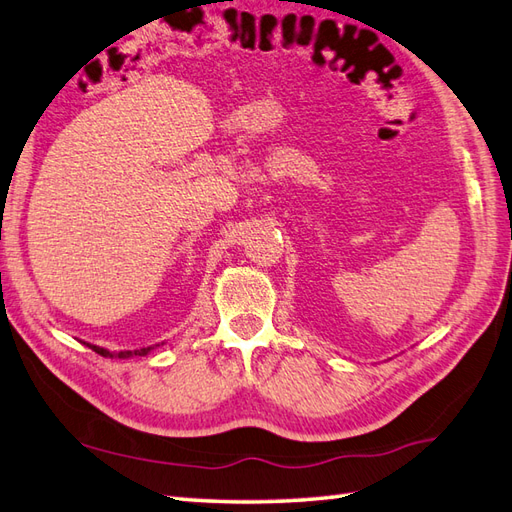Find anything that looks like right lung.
<instances>
[{"instance_id": "1", "label": "right lung", "mask_w": 512, "mask_h": 512, "mask_svg": "<svg viewBox=\"0 0 512 512\" xmlns=\"http://www.w3.org/2000/svg\"><path fill=\"white\" fill-rule=\"evenodd\" d=\"M90 350H95L97 355H101V357H119V359H127V357H134V355H138V357H142V355H147V352H151V348L153 346H147V348H140V350H121V352H110V350H106V348H99V346H93V344H86Z\"/></svg>"}]
</instances>
